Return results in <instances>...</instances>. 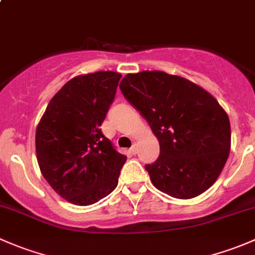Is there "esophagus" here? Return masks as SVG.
<instances>
[{
    "label": "esophagus",
    "instance_id": "obj_1",
    "mask_svg": "<svg viewBox=\"0 0 255 255\" xmlns=\"http://www.w3.org/2000/svg\"><path fill=\"white\" fill-rule=\"evenodd\" d=\"M130 151H132L133 154H137V151H138V145H137V143H133L132 148H130Z\"/></svg>",
    "mask_w": 255,
    "mask_h": 255
}]
</instances>
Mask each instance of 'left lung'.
Instances as JSON below:
<instances>
[{
    "label": "left lung",
    "mask_w": 255,
    "mask_h": 255,
    "mask_svg": "<svg viewBox=\"0 0 255 255\" xmlns=\"http://www.w3.org/2000/svg\"><path fill=\"white\" fill-rule=\"evenodd\" d=\"M120 89L159 140L158 159L145 165L154 186L182 200L210 189L231 149L230 120L217 100L194 82L163 71L128 74Z\"/></svg>",
    "instance_id": "obj_1"
}]
</instances>
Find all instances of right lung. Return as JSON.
I'll use <instances>...</instances> for the list:
<instances>
[{"mask_svg": "<svg viewBox=\"0 0 255 255\" xmlns=\"http://www.w3.org/2000/svg\"><path fill=\"white\" fill-rule=\"evenodd\" d=\"M122 75L97 71L66 82L50 100L35 132L40 171L56 194L78 206L110 195L127 156L100 126Z\"/></svg>", "mask_w": 255, "mask_h": 255, "instance_id": "obj_1", "label": "right lung"}]
</instances>
